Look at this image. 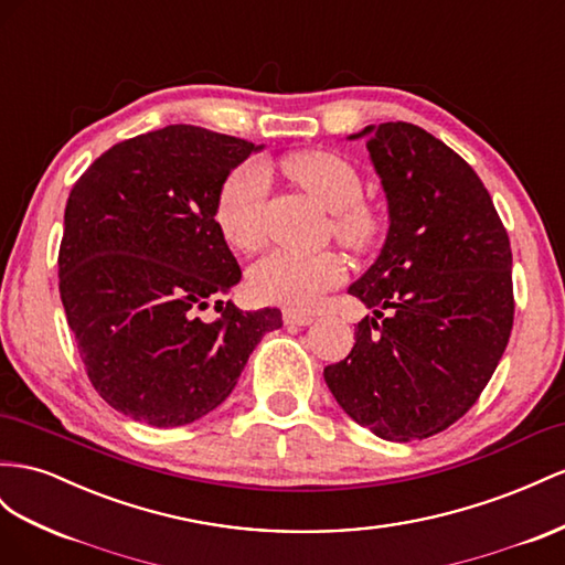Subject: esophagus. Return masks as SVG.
I'll list each match as a JSON object with an SVG mask.
<instances>
[{
	"label": "esophagus",
	"instance_id": "1",
	"mask_svg": "<svg viewBox=\"0 0 565 565\" xmlns=\"http://www.w3.org/2000/svg\"><path fill=\"white\" fill-rule=\"evenodd\" d=\"M282 320L287 326H311L313 316L303 313V311H295V309H285L282 311Z\"/></svg>",
	"mask_w": 565,
	"mask_h": 565
}]
</instances>
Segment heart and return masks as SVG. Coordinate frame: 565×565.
Instances as JSON below:
<instances>
[{
  "mask_svg": "<svg viewBox=\"0 0 565 565\" xmlns=\"http://www.w3.org/2000/svg\"><path fill=\"white\" fill-rule=\"evenodd\" d=\"M289 182L330 211V233L349 249H365L383 231L377 206L363 200V180L354 163L323 149L297 151L282 159ZM268 180L258 163L237 166L225 175L216 194V218L223 239L242 254L264 245V209ZM344 280V264L338 254L270 252L249 268V292L264 303L295 311H309L328 289Z\"/></svg>",
  "mask_w": 565,
  "mask_h": 565,
  "instance_id": "obj_1",
  "label": "heart"
}]
</instances>
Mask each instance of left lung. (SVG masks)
I'll return each mask as SVG.
<instances>
[{
	"label": "left lung",
	"instance_id": "left-lung-1",
	"mask_svg": "<svg viewBox=\"0 0 565 565\" xmlns=\"http://www.w3.org/2000/svg\"><path fill=\"white\" fill-rule=\"evenodd\" d=\"M359 137L383 182L390 231L349 287L375 316L323 375L363 428L390 441L425 439L478 402L509 344L511 245L478 173L437 137L404 120L349 140Z\"/></svg>",
	"mask_w": 565,
	"mask_h": 565
}]
</instances>
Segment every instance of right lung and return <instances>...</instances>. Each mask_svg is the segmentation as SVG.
Segmentation results:
<instances>
[{"instance_id": "obj_1", "label": "right lung", "mask_w": 565, "mask_h": 565, "mask_svg": "<svg viewBox=\"0 0 565 565\" xmlns=\"http://www.w3.org/2000/svg\"><path fill=\"white\" fill-rule=\"evenodd\" d=\"M254 147L196 126L114 145L75 182L58 247V292L89 383L132 420L178 428L227 399L278 309L223 295L242 270L213 209ZM213 300L222 313L202 321Z\"/></svg>"}]
</instances>
